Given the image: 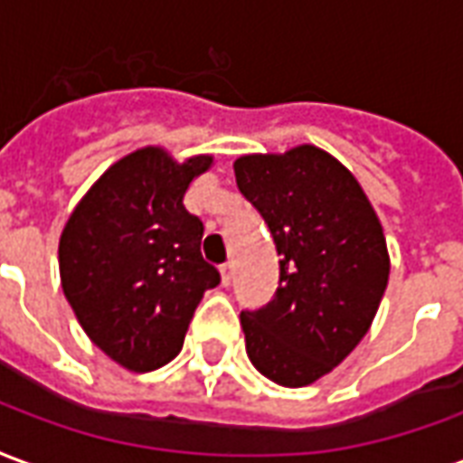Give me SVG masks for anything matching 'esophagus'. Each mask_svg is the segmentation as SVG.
<instances>
[{
    "label": "esophagus",
    "instance_id": "34e87169",
    "mask_svg": "<svg viewBox=\"0 0 463 463\" xmlns=\"http://www.w3.org/2000/svg\"><path fill=\"white\" fill-rule=\"evenodd\" d=\"M219 273H222V286H229V283H232V279H234V264H232V261H227V264L219 269Z\"/></svg>",
    "mask_w": 463,
    "mask_h": 463
}]
</instances>
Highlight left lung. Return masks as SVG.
<instances>
[{"mask_svg": "<svg viewBox=\"0 0 463 463\" xmlns=\"http://www.w3.org/2000/svg\"><path fill=\"white\" fill-rule=\"evenodd\" d=\"M234 175L281 256L273 301L241 310L246 355L271 383L306 387L373 326L390 279L383 224L355 175L316 145L241 155Z\"/></svg>", "mask_w": 463, "mask_h": 463, "instance_id": "1", "label": "left lung"}]
</instances>
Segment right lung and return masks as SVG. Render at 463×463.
Here are the masks:
<instances>
[{"label": "right lung", "mask_w": 463, "mask_h": 463, "mask_svg": "<svg viewBox=\"0 0 463 463\" xmlns=\"http://www.w3.org/2000/svg\"><path fill=\"white\" fill-rule=\"evenodd\" d=\"M212 162L140 147L93 182L61 232L63 296L93 345L130 373L180 355L202 296L219 283L199 251L204 224L182 204Z\"/></svg>", "instance_id": "right-lung-1"}]
</instances>
